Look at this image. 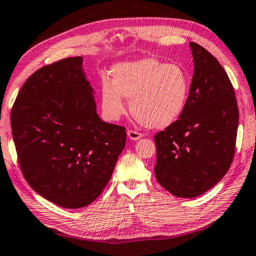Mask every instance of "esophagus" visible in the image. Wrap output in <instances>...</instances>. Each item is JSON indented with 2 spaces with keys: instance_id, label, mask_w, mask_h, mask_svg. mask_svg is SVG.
<instances>
[{
  "instance_id": "obj_1",
  "label": "esophagus",
  "mask_w": 256,
  "mask_h": 256,
  "mask_svg": "<svg viewBox=\"0 0 256 256\" xmlns=\"http://www.w3.org/2000/svg\"><path fill=\"white\" fill-rule=\"evenodd\" d=\"M127 135L129 137V140H140L142 136H143L140 132H135V130H128Z\"/></svg>"
}]
</instances>
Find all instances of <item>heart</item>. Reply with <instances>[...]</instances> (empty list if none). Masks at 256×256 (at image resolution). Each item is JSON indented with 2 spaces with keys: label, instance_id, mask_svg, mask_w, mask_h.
I'll list each match as a JSON object with an SVG mask.
<instances>
[{
  "label": "heart",
  "instance_id": "1",
  "mask_svg": "<svg viewBox=\"0 0 256 256\" xmlns=\"http://www.w3.org/2000/svg\"><path fill=\"white\" fill-rule=\"evenodd\" d=\"M112 81H100V106L106 119L119 120L126 112V98H130L132 114L151 129L174 124L186 108L190 81L183 68L156 58L121 62L111 70Z\"/></svg>",
  "mask_w": 256,
  "mask_h": 256
}]
</instances>
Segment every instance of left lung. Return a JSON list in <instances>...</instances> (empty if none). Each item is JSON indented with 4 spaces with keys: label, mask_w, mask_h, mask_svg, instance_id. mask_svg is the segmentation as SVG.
<instances>
[{
    "label": "left lung",
    "mask_w": 256,
    "mask_h": 256,
    "mask_svg": "<svg viewBox=\"0 0 256 256\" xmlns=\"http://www.w3.org/2000/svg\"><path fill=\"white\" fill-rule=\"evenodd\" d=\"M194 72L180 119L154 136L159 184L194 198L223 178L234 160L239 112L234 90L210 52L190 42Z\"/></svg>",
    "instance_id": "8db88e82"
}]
</instances>
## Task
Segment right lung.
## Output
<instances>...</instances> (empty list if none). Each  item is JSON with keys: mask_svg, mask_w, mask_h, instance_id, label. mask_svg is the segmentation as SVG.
I'll list each match as a JSON object with an SVG mask.
<instances>
[{"mask_svg": "<svg viewBox=\"0 0 256 256\" xmlns=\"http://www.w3.org/2000/svg\"><path fill=\"white\" fill-rule=\"evenodd\" d=\"M82 57L43 66L27 78L11 110L19 166L35 192L76 210L111 180L127 134L97 114Z\"/></svg>", "mask_w": 256, "mask_h": 256, "instance_id": "add662e5", "label": "right lung"}]
</instances>
